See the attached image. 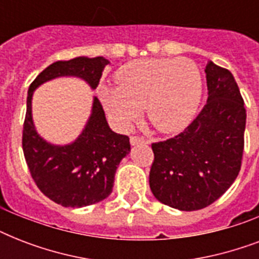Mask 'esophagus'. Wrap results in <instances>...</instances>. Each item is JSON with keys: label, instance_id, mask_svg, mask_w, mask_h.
<instances>
[{"label": "esophagus", "instance_id": "obj_1", "mask_svg": "<svg viewBox=\"0 0 259 259\" xmlns=\"http://www.w3.org/2000/svg\"><path fill=\"white\" fill-rule=\"evenodd\" d=\"M130 144L132 145H138V144H149V141L144 137H140V136H132L130 137Z\"/></svg>", "mask_w": 259, "mask_h": 259}]
</instances>
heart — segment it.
<instances>
[{"mask_svg":"<svg viewBox=\"0 0 259 259\" xmlns=\"http://www.w3.org/2000/svg\"><path fill=\"white\" fill-rule=\"evenodd\" d=\"M115 89L99 95L114 122L126 129L145 107L146 117L162 133L184 129L201 98L200 71L189 59H140L122 66Z\"/></svg>","mask_w":259,"mask_h":259,"instance_id":"1","label":"heart"}]
</instances>
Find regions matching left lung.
Returning a JSON list of instances; mask_svg holds the SVG:
<instances>
[{
	"label": "left lung",
	"mask_w": 259,
	"mask_h": 259,
	"mask_svg": "<svg viewBox=\"0 0 259 259\" xmlns=\"http://www.w3.org/2000/svg\"><path fill=\"white\" fill-rule=\"evenodd\" d=\"M208 99L180 134L153 142L149 185L162 204L196 211L212 204L241 170L246 109L233 74L208 62Z\"/></svg>",
	"instance_id": "8db88e82"
}]
</instances>
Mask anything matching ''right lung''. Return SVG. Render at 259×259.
Masks as SVG:
<instances>
[{
    "instance_id": "1",
    "label": "right lung",
    "mask_w": 259,
    "mask_h": 259,
    "mask_svg": "<svg viewBox=\"0 0 259 259\" xmlns=\"http://www.w3.org/2000/svg\"><path fill=\"white\" fill-rule=\"evenodd\" d=\"M109 60L75 58L52 63L30 83L22 127V150L37 188L63 207H86L109 196L119 162L130 152L127 136L114 133L98 98L83 133L70 145L55 146L42 140L32 121V94L41 83L58 76H78L97 89Z\"/></svg>"
}]
</instances>
